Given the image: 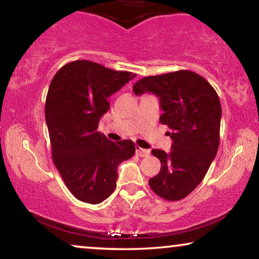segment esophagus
<instances>
[{"instance_id":"obj_1","label":"esophagus","mask_w":259,"mask_h":259,"mask_svg":"<svg viewBox=\"0 0 259 259\" xmlns=\"http://www.w3.org/2000/svg\"><path fill=\"white\" fill-rule=\"evenodd\" d=\"M136 155L140 156V157H147V156L150 155V150H147V149H142L140 147L136 148Z\"/></svg>"}]
</instances>
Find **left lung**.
Returning a JSON list of instances; mask_svg holds the SVG:
<instances>
[{
	"mask_svg": "<svg viewBox=\"0 0 259 259\" xmlns=\"http://www.w3.org/2000/svg\"><path fill=\"white\" fill-rule=\"evenodd\" d=\"M135 95L154 93L163 114L159 122L170 128L171 151L154 149L161 161L157 176L149 180L151 190L166 201H180L201 183L220 145L222 108L212 85L190 70L148 76L133 87Z\"/></svg>",
	"mask_w": 259,
	"mask_h": 259,
	"instance_id": "left-lung-1",
	"label": "left lung"
}]
</instances>
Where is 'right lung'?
Masks as SVG:
<instances>
[{"label":"right lung","mask_w":259,"mask_h":259,"mask_svg":"<svg viewBox=\"0 0 259 259\" xmlns=\"http://www.w3.org/2000/svg\"><path fill=\"white\" fill-rule=\"evenodd\" d=\"M135 75L105 68L96 62H69L50 83L46 122L53 162L69 191L78 201L98 204L116 188L117 166L133 157V141H109L98 123L109 110L108 97Z\"/></svg>","instance_id":"right-lung-1"}]
</instances>
